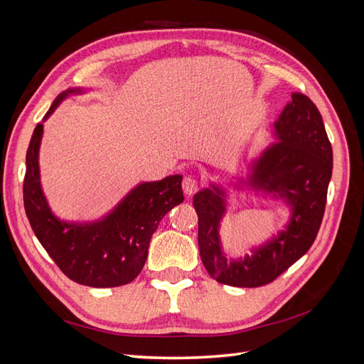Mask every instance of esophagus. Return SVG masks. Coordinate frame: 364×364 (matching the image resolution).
Masks as SVG:
<instances>
[{
    "instance_id": "esophagus-1",
    "label": "esophagus",
    "mask_w": 364,
    "mask_h": 364,
    "mask_svg": "<svg viewBox=\"0 0 364 364\" xmlns=\"http://www.w3.org/2000/svg\"><path fill=\"white\" fill-rule=\"evenodd\" d=\"M182 188L186 196H193L197 190H199V181L193 178V176H186V178H183L182 181Z\"/></svg>"
}]
</instances>
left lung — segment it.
Instances as JSON below:
<instances>
[{"mask_svg": "<svg viewBox=\"0 0 364 364\" xmlns=\"http://www.w3.org/2000/svg\"><path fill=\"white\" fill-rule=\"evenodd\" d=\"M274 135L278 142L252 164L247 185L278 193L291 206L290 223L277 237L253 249L252 255L228 261L218 234L226 211L225 191L213 186L193 197L199 217L200 258L220 284L249 289L270 284L305 255L321 228L333 174V147L322 115L305 94L293 92L274 123Z\"/></svg>", "mask_w": 364, "mask_h": 364, "instance_id": "left-lung-1", "label": "left lung"}]
</instances>
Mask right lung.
<instances>
[{
	"label": "right lung",
	"mask_w": 364,
	"mask_h": 364,
	"mask_svg": "<svg viewBox=\"0 0 364 364\" xmlns=\"http://www.w3.org/2000/svg\"><path fill=\"white\" fill-rule=\"evenodd\" d=\"M62 92L46 118L68 94ZM43 126L33 132L24 178V208L33 232L70 279L87 287H118L134 281L147 259L151 235L162 217L183 202L182 176L142 182L111 214L94 223H67L51 213L41 188L38 153Z\"/></svg>",
	"instance_id": "obj_1"
}]
</instances>
